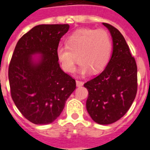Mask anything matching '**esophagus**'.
<instances>
[{
    "label": "esophagus",
    "instance_id": "obj_1",
    "mask_svg": "<svg viewBox=\"0 0 150 150\" xmlns=\"http://www.w3.org/2000/svg\"><path fill=\"white\" fill-rule=\"evenodd\" d=\"M76 85H77V87H81V86H83V82L81 81L77 80L76 81Z\"/></svg>",
    "mask_w": 150,
    "mask_h": 150
}]
</instances>
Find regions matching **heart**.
<instances>
[{
	"label": "heart",
	"instance_id": "b5f03b06",
	"mask_svg": "<svg viewBox=\"0 0 150 150\" xmlns=\"http://www.w3.org/2000/svg\"><path fill=\"white\" fill-rule=\"evenodd\" d=\"M111 51L112 40L107 30L80 29L67 37L66 45L57 47L56 56L65 72H75L78 58L81 74H98L107 67Z\"/></svg>",
	"mask_w": 150,
	"mask_h": 150
}]
</instances>
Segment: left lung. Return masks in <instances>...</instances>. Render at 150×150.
<instances>
[{
  "label": "left lung",
  "mask_w": 150,
  "mask_h": 150,
  "mask_svg": "<svg viewBox=\"0 0 150 150\" xmlns=\"http://www.w3.org/2000/svg\"><path fill=\"white\" fill-rule=\"evenodd\" d=\"M110 31L113 52L103 72L84 83L89 93L88 114L97 123L119 120L130 108L137 90V68L125 38L117 28L102 23Z\"/></svg>",
  "instance_id": "left-lung-1"
}]
</instances>
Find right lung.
Wrapping results in <instances>:
<instances>
[{
  "mask_svg": "<svg viewBox=\"0 0 150 150\" xmlns=\"http://www.w3.org/2000/svg\"><path fill=\"white\" fill-rule=\"evenodd\" d=\"M69 25H40L23 35L15 48L8 76L15 105L36 125L52 123L76 88L75 80L63 72L56 48ZM40 54L39 59H33Z\"/></svg>",
  "mask_w": 150,
  "mask_h": 150,
  "instance_id": "add662e5",
  "label": "right lung"
}]
</instances>
